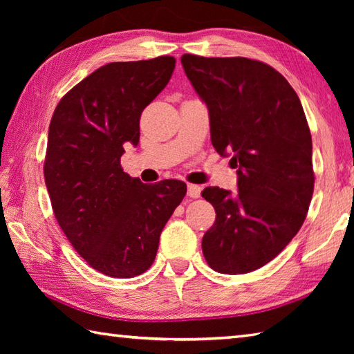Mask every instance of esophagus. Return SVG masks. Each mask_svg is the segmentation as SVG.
I'll list each match as a JSON object with an SVG mask.
<instances>
[{
	"mask_svg": "<svg viewBox=\"0 0 354 354\" xmlns=\"http://www.w3.org/2000/svg\"><path fill=\"white\" fill-rule=\"evenodd\" d=\"M201 187L199 185H196V184H189L187 185V194H189L190 198H193V199H196V198H199L201 196Z\"/></svg>",
	"mask_w": 354,
	"mask_h": 354,
	"instance_id": "34e87169",
	"label": "esophagus"
}]
</instances>
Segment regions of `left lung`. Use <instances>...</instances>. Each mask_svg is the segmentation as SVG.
<instances>
[{
	"instance_id": "1",
	"label": "left lung",
	"mask_w": 354,
	"mask_h": 354,
	"mask_svg": "<svg viewBox=\"0 0 354 354\" xmlns=\"http://www.w3.org/2000/svg\"><path fill=\"white\" fill-rule=\"evenodd\" d=\"M209 109L212 142L232 153L239 192H202L216 221L202 239L208 266L246 274L280 254L301 228L315 187L312 137L297 93L272 66L248 57H181Z\"/></svg>"
}]
</instances>
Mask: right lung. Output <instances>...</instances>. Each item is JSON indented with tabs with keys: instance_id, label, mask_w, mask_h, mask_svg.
I'll return each instance as SVG.
<instances>
[{
	"instance_id": "add662e5",
	"label": "right lung",
	"mask_w": 354,
	"mask_h": 354,
	"mask_svg": "<svg viewBox=\"0 0 354 354\" xmlns=\"http://www.w3.org/2000/svg\"><path fill=\"white\" fill-rule=\"evenodd\" d=\"M175 57L111 62L66 93L48 127L44 178L59 227L89 266L114 278L152 266L160 236L187 185L142 184L123 171L138 145L141 112L175 70Z\"/></svg>"
}]
</instances>
